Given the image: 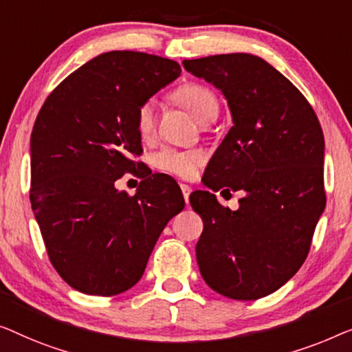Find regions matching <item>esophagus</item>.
Instances as JSON below:
<instances>
[{"instance_id": "34e87169", "label": "esophagus", "mask_w": 352, "mask_h": 352, "mask_svg": "<svg viewBox=\"0 0 352 352\" xmlns=\"http://www.w3.org/2000/svg\"><path fill=\"white\" fill-rule=\"evenodd\" d=\"M180 188H182V192H183V197H185V202L188 204V202H190V195H191V188L188 186V185H180Z\"/></svg>"}]
</instances>
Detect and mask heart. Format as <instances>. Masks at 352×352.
<instances>
[{
	"mask_svg": "<svg viewBox=\"0 0 352 352\" xmlns=\"http://www.w3.org/2000/svg\"><path fill=\"white\" fill-rule=\"evenodd\" d=\"M175 100L186 108L196 120L209 122L215 120L219 113V100L215 92L202 84H185L178 87L174 94ZM137 131L140 137L148 138L155 131V105L153 102H145L137 111ZM204 161V155L199 150H174L164 148L153 156V164L156 169L182 178H191L196 175L197 167Z\"/></svg>",
	"mask_w": 352,
	"mask_h": 352,
	"instance_id": "b5f03b06",
	"label": "heart"
}]
</instances>
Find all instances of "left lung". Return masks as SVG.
Instances as JSON below:
<instances>
[{
    "instance_id": "1",
    "label": "left lung",
    "mask_w": 352,
    "mask_h": 352,
    "mask_svg": "<svg viewBox=\"0 0 352 352\" xmlns=\"http://www.w3.org/2000/svg\"><path fill=\"white\" fill-rule=\"evenodd\" d=\"M183 67L220 89L232 118L202 182L212 191L245 192L237 210L210 191L190 195L204 221L196 244L201 276L228 298L258 300L308 256L325 209L322 127L303 94L263 58L221 54Z\"/></svg>"
}]
</instances>
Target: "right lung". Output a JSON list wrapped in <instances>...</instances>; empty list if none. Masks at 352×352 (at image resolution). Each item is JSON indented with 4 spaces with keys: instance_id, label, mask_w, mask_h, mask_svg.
<instances>
[{
    "instance_id": "right-lung-1",
    "label": "right lung",
    "mask_w": 352,
    "mask_h": 352,
    "mask_svg": "<svg viewBox=\"0 0 352 352\" xmlns=\"http://www.w3.org/2000/svg\"><path fill=\"white\" fill-rule=\"evenodd\" d=\"M180 73L160 56L105 52L63 79L38 113L30 201L52 266L82 294L135 285L167 221L185 207L166 174L136 172L144 180L133 197L114 186L140 166L138 108Z\"/></svg>"
}]
</instances>
